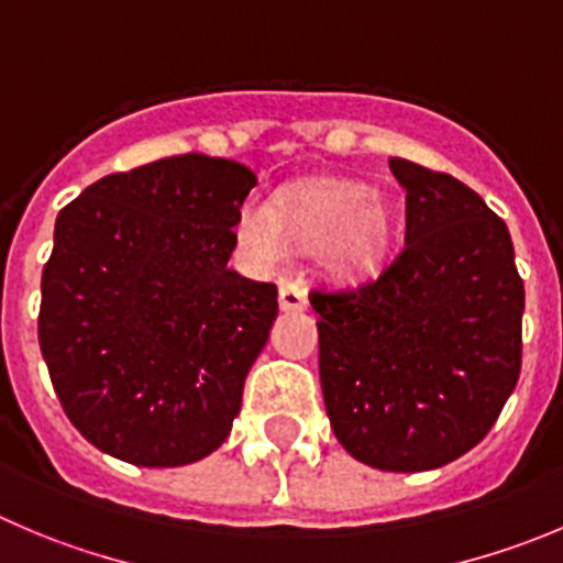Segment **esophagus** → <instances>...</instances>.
I'll return each mask as SVG.
<instances>
[{
  "label": "esophagus",
  "mask_w": 563,
  "mask_h": 563,
  "mask_svg": "<svg viewBox=\"0 0 563 563\" xmlns=\"http://www.w3.org/2000/svg\"><path fill=\"white\" fill-rule=\"evenodd\" d=\"M278 307L285 309V312L307 309V290L298 282H282L278 285Z\"/></svg>",
  "instance_id": "esophagus-1"
}]
</instances>
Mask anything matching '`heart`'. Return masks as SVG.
Instances as JSON below:
<instances>
[{
  "label": "heart",
  "mask_w": 563,
  "mask_h": 563,
  "mask_svg": "<svg viewBox=\"0 0 563 563\" xmlns=\"http://www.w3.org/2000/svg\"><path fill=\"white\" fill-rule=\"evenodd\" d=\"M238 245L256 267L285 262L296 249L318 251L323 265L340 276H365L387 249V212L362 181H298L278 192L276 207L249 198L238 212Z\"/></svg>",
  "instance_id": "heart-1"
}]
</instances>
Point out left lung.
<instances>
[{
	"mask_svg": "<svg viewBox=\"0 0 563 563\" xmlns=\"http://www.w3.org/2000/svg\"><path fill=\"white\" fill-rule=\"evenodd\" d=\"M406 243L356 287L312 290L320 387L356 462L422 473L489 433L522 367L526 287L506 223L451 174L393 157Z\"/></svg>",
	"mask_w": 563,
	"mask_h": 563,
	"instance_id": "8db88e82",
	"label": "left lung"
}]
</instances>
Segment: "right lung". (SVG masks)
<instances>
[{
    "instance_id": "obj_1",
    "label": "right lung",
    "mask_w": 563,
    "mask_h": 563,
    "mask_svg": "<svg viewBox=\"0 0 563 563\" xmlns=\"http://www.w3.org/2000/svg\"><path fill=\"white\" fill-rule=\"evenodd\" d=\"M254 185L234 159L179 154L93 181L57 216L37 342L99 451L181 467L232 431L278 314L276 285L227 265Z\"/></svg>"
}]
</instances>
